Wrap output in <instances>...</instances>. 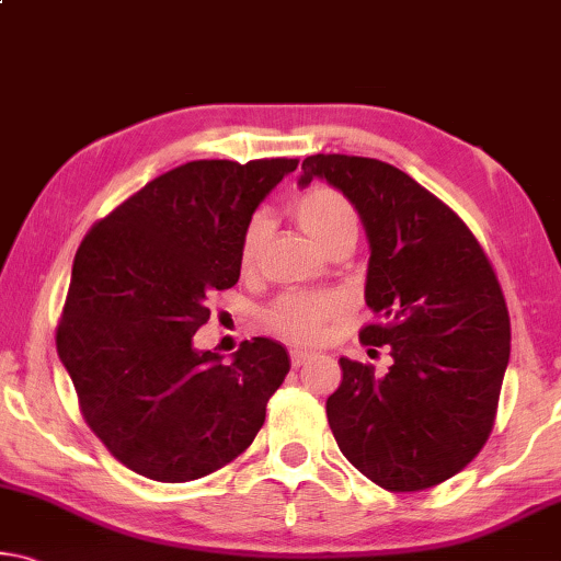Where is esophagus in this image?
Returning a JSON list of instances; mask_svg holds the SVG:
<instances>
[{
  "label": "esophagus",
  "mask_w": 561,
  "mask_h": 561,
  "mask_svg": "<svg viewBox=\"0 0 561 561\" xmlns=\"http://www.w3.org/2000/svg\"><path fill=\"white\" fill-rule=\"evenodd\" d=\"M308 358H313V353H310V351H306V348H290V364L296 366V368L304 366Z\"/></svg>",
  "instance_id": "esophagus-1"
}]
</instances>
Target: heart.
Listing matches in <instances>:
<instances>
[{"mask_svg": "<svg viewBox=\"0 0 561 561\" xmlns=\"http://www.w3.org/2000/svg\"><path fill=\"white\" fill-rule=\"evenodd\" d=\"M293 215L323 253L356 245L358 215L346 197L329 185H316L300 193L293 201ZM265 236H268V220L257 213L240 238L243 271H251L255 265ZM343 308L346 304L335 293H288L275 300V306L268 310V321L275 331L290 341H313L323 333V325L331 318L343 313Z\"/></svg>", "mask_w": 561, "mask_h": 561, "instance_id": "b5f03b06", "label": "heart"}]
</instances>
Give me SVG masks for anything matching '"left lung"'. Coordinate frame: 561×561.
<instances>
[{"label":"left lung","mask_w":561,"mask_h":561,"mask_svg":"<svg viewBox=\"0 0 561 561\" xmlns=\"http://www.w3.org/2000/svg\"><path fill=\"white\" fill-rule=\"evenodd\" d=\"M323 180L356 208L368 240L366 346L383 376L341 358L325 413L343 456L374 484L421 491L459 473L494 426L510 366V313L477 238L451 208L389 162L310 154L298 187Z\"/></svg>","instance_id":"left-lung-1"}]
</instances>
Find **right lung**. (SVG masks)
Wrapping results in <instances>:
<instances>
[{"instance_id":"right-lung-1","label":"right lung","mask_w":561,"mask_h":561,"mask_svg":"<svg viewBox=\"0 0 561 561\" xmlns=\"http://www.w3.org/2000/svg\"><path fill=\"white\" fill-rule=\"evenodd\" d=\"M298 160L185 162L154 178L82 240L57 353L90 428L117 461L180 484L253 444L290 370L273 339L243 341L222 364L197 351L208 296L240 278V238Z\"/></svg>"}]
</instances>
